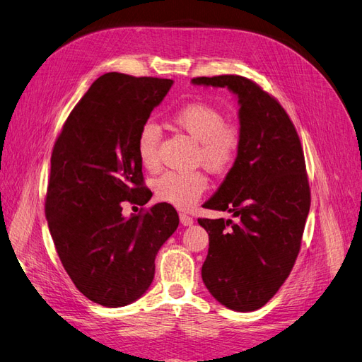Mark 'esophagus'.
<instances>
[{"instance_id":"esophagus-1","label":"esophagus","mask_w":362,"mask_h":362,"mask_svg":"<svg viewBox=\"0 0 362 362\" xmlns=\"http://www.w3.org/2000/svg\"><path fill=\"white\" fill-rule=\"evenodd\" d=\"M180 221H181V223H182L184 226L193 225V217H190L189 214H185V213H180Z\"/></svg>"}]
</instances>
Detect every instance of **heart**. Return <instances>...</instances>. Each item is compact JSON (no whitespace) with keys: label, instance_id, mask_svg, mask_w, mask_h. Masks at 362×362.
I'll list each match as a JSON object with an SVG mask.
<instances>
[{"label":"heart","instance_id":"1","mask_svg":"<svg viewBox=\"0 0 362 362\" xmlns=\"http://www.w3.org/2000/svg\"><path fill=\"white\" fill-rule=\"evenodd\" d=\"M173 127L198 144L194 161L214 175L231 170L242 151V131L238 125L226 122L218 108L205 103H190L178 108L170 116ZM160 128L146 122L137 134V156L146 170L154 172L160 166L158 148ZM208 187L202 172H168L156 181V194L163 202L177 208H190L199 201Z\"/></svg>","mask_w":362,"mask_h":362}]
</instances>
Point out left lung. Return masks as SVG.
<instances>
[{"label": "left lung", "mask_w": 362, "mask_h": 362, "mask_svg": "<svg viewBox=\"0 0 362 362\" xmlns=\"http://www.w3.org/2000/svg\"><path fill=\"white\" fill-rule=\"evenodd\" d=\"M193 84L237 95L242 151L204 206L233 218H198L210 247L202 281L226 308L264 306L288 278L300 250L311 193L300 140L282 105L240 75L196 76Z\"/></svg>", "instance_id": "obj_1"}]
</instances>
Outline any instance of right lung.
I'll use <instances>...</instances> for the list:
<instances>
[{"label": "right lung", "mask_w": 362, "mask_h": 362, "mask_svg": "<svg viewBox=\"0 0 362 362\" xmlns=\"http://www.w3.org/2000/svg\"><path fill=\"white\" fill-rule=\"evenodd\" d=\"M173 81L119 72L84 93L54 144L45 214L59 258L87 299L108 308L137 300L156 273V255L177 231L170 204L122 216V202L145 205L137 134Z\"/></svg>", "instance_id": "obj_1"}]
</instances>
